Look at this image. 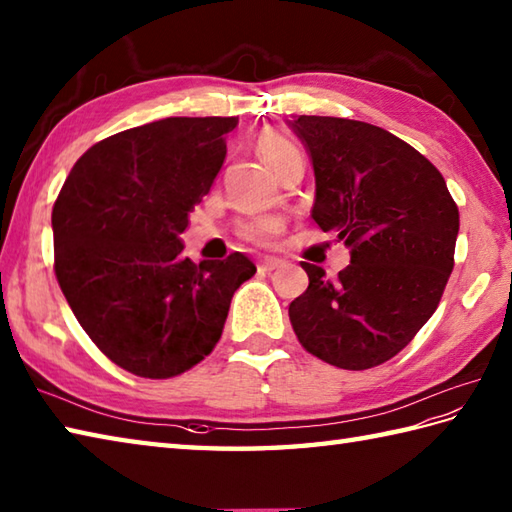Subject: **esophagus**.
Wrapping results in <instances>:
<instances>
[{
    "label": "esophagus",
    "mask_w": 512,
    "mask_h": 512,
    "mask_svg": "<svg viewBox=\"0 0 512 512\" xmlns=\"http://www.w3.org/2000/svg\"><path fill=\"white\" fill-rule=\"evenodd\" d=\"M285 263L283 260H278V258H271V256H267V258H263L258 263V269L260 271H274V269H278V267H283Z\"/></svg>",
    "instance_id": "1"
}]
</instances>
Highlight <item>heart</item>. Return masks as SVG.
<instances>
[{
    "label": "heart",
    "instance_id": "b5f03b06",
    "mask_svg": "<svg viewBox=\"0 0 512 512\" xmlns=\"http://www.w3.org/2000/svg\"><path fill=\"white\" fill-rule=\"evenodd\" d=\"M256 150L267 161L269 168L274 170V165L278 161H283L287 154L296 152L298 148L280 132L263 130V132H258V137H256ZM283 227H285V218L278 212H263V214H256L252 218H247V221H243L241 227H238V234H241L249 243L267 245L274 241V236L283 232Z\"/></svg>",
    "mask_w": 512,
    "mask_h": 512
}]
</instances>
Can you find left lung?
Returning <instances> with one entry per match:
<instances>
[{
    "instance_id": "1",
    "label": "left lung",
    "mask_w": 512,
    "mask_h": 512,
    "mask_svg": "<svg viewBox=\"0 0 512 512\" xmlns=\"http://www.w3.org/2000/svg\"><path fill=\"white\" fill-rule=\"evenodd\" d=\"M316 172L311 218L338 232L351 263L336 280L302 263L309 287L289 305L298 342L338 369L391 360L433 316L455 265L460 210L440 170L378 125L298 117Z\"/></svg>"
}]
</instances>
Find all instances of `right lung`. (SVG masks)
Masks as SVG:
<instances>
[{
  "instance_id": "add662e5",
  "label": "right lung",
  "mask_w": 512,
  "mask_h": 512,
  "mask_svg": "<svg viewBox=\"0 0 512 512\" xmlns=\"http://www.w3.org/2000/svg\"><path fill=\"white\" fill-rule=\"evenodd\" d=\"M236 117H170L92 145L52 205L55 276L103 356L168 380L214 351L252 260L181 258L187 214L210 192Z\"/></svg>"
}]
</instances>
